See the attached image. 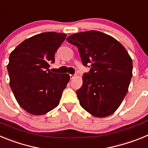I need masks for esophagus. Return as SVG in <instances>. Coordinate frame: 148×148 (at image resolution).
<instances>
[{"mask_svg":"<svg viewBox=\"0 0 148 148\" xmlns=\"http://www.w3.org/2000/svg\"><path fill=\"white\" fill-rule=\"evenodd\" d=\"M70 79H71V80H72V79H73V78H75V77H76V75H72V74H71V75H70Z\"/></svg>","mask_w":148,"mask_h":148,"instance_id":"34e87169","label":"esophagus"}]
</instances>
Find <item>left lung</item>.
Listing matches in <instances>:
<instances>
[{
	"label": "left lung",
	"mask_w": 148,
	"mask_h": 148,
	"mask_svg": "<svg viewBox=\"0 0 148 148\" xmlns=\"http://www.w3.org/2000/svg\"><path fill=\"white\" fill-rule=\"evenodd\" d=\"M66 40L78 47L83 64H91L77 90L81 106L92 116L104 118L118 109L128 91L133 61L118 40L99 31L70 35Z\"/></svg>",
	"instance_id": "left-lung-1"
}]
</instances>
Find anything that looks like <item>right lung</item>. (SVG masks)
Returning a JSON list of instances; mask_svg holds the SVG:
<instances>
[{
    "label": "right lung",
    "instance_id": "obj_1",
    "mask_svg": "<svg viewBox=\"0 0 148 148\" xmlns=\"http://www.w3.org/2000/svg\"><path fill=\"white\" fill-rule=\"evenodd\" d=\"M66 36L55 32L38 34L10 53L7 65L10 87L18 104L30 114L44 115L59 104L70 75L53 73L49 67Z\"/></svg>",
    "mask_w": 148,
    "mask_h": 148
}]
</instances>
